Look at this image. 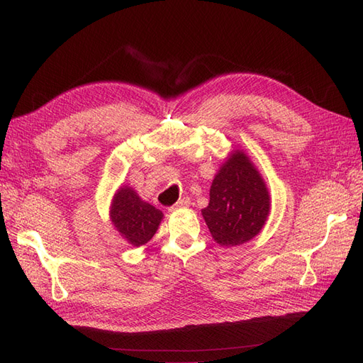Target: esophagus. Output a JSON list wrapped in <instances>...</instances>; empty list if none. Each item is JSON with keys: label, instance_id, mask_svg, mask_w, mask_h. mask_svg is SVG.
<instances>
[{"label": "esophagus", "instance_id": "34e87169", "mask_svg": "<svg viewBox=\"0 0 363 363\" xmlns=\"http://www.w3.org/2000/svg\"><path fill=\"white\" fill-rule=\"evenodd\" d=\"M189 204H191V200L188 196H183V199H180L177 203L169 207V211H175V208H180V207H188Z\"/></svg>", "mask_w": 363, "mask_h": 363}]
</instances>
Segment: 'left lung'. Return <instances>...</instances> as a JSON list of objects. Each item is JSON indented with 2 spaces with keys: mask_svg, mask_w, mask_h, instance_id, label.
<instances>
[{
  "mask_svg": "<svg viewBox=\"0 0 363 363\" xmlns=\"http://www.w3.org/2000/svg\"><path fill=\"white\" fill-rule=\"evenodd\" d=\"M268 213L265 183L244 152L235 151L216 174L203 208L208 230L219 245H242L260 232Z\"/></svg>",
  "mask_w": 363,
  "mask_h": 363,
  "instance_id": "8db88e82",
  "label": "left lung"
}]
</instances>
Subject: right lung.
Returning a JSON list of instances; mask_svg holds the SVG:
<instances>
[{"instance_id":"right-lung-1","label":"right lung","mask_w":363,"mask_h":363,"mask_svg":"<svg viewBox=\"0 0 363 363\" xmlns=\"http://www.w3.org/2000/svg\"><path fill=\"white\" fill-rule=\"evenodd\" d=\"M162 216L159 208L142 201L130 188H121L113 200L112 221L121 236L135 247L147 244L155 236Z\"/></svg>"}]
</instances>
